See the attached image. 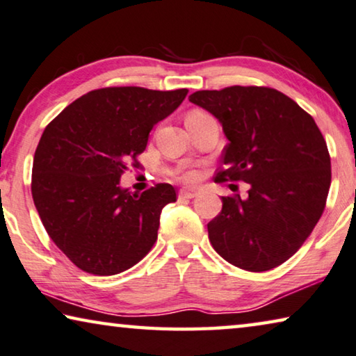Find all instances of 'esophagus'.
Returning <instances> with one entry per match:
<instances>
[{
	"label": "esophagus",
	"instance_id": "1",
	"mask_svg": "<svg viewBox=\"0 0 356 356\" xmlns=\"http://www.w3.org/2000/svg\"><path fill=\"white\" fill-rule=\"evenodd\" d=\"M195 197V192L194 191H189V189H181L178 192V199H194Z\"/></svg>",
	"mask_w": 356,
	"mask_h": 356
}]
</instances>
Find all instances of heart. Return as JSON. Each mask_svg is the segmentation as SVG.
<instances>
[{
  "label": "heart",
  "mask_w": 356,
  "mask_h": 356,
  "mask_svg": "<svg viewBox=\"0 0 356 356\" xmlns=\"http://www.w3.org/2000/svg\"><path fill=\"white\" fill-rule=\"evenodd\" d=\"M202 115H207L205 112H202V110H192V112L188 113V116L186 118H197V116H202ZM179 179H183V181H194V179L197 178V173L194 170H181L178 175Z\"/></svg>",
  "instance_id": "1"
}]
</instances>
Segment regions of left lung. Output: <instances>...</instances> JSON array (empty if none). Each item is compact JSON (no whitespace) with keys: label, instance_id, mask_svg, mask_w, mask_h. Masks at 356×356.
<instances>
[{"label":"left lung","instance_id":"obj_1","mask_svg":"<svg viewBox=\"0 0 356 356\" xmlns=\"http://www.w3.org/2000/svg\"><path fill=\"white\" fill-rule=\"evenodd\" d=\"M189 101L216 116L227 147L216 181H244L248 197H222L208 224L213 248L246 271L284 264L322 216L331 161L322 132L293 99L266 86L203 90Z\"/></svg>","mask_w":356,"mask_h":356}]
</instances>
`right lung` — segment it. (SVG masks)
<instances>
[{
    "label": "right lung",
    "mask_w": 356,
    "mask_h": 356,
    "mask_svg": "<svg viewBox=\"0 0 356 356\" xmlns=\"http://www.w3.org/2000/svg\"><path fill=\"white\" fill-rule=\"evenodd\" d=\"M186 95V88L95 90L45 127L33 161V200L51 241L80 270L118 275L153 248L162 208L177 192L159 183L138 195L121 188L120 178Z\"/></svg>",
    "instance_id": "right-lung-1"
}]
</instances>
